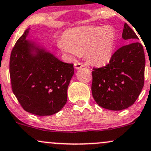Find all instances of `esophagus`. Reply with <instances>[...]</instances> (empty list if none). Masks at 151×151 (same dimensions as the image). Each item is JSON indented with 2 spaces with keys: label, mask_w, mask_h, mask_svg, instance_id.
I'll use <instances>...</instances> for the list:
<instances>
[{
  "label": "esophagus",
  "mask_w": 151,
  "mask_h": 151,
  "mask_svg": "<svg viewBox=\"0 0 151 151\" xmlns=\"http://www.w3.org/2000/svg\"><path fill=\"white\" fill-rule=\"evenodd\" d=\"M83 66H84V65L80 62H77V63H74V68L77 69H81V68L83 67Z\"/></svg>",
  "instance_id": "obj_1"
}]
</instances>
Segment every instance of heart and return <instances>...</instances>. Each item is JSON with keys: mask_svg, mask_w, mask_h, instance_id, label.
Masks as SVG:
<instances>
[{"mask_svg": "<svg viewBox=\"0 0 151 151\" xmlns=\"http://www.w3.org/2000/svg\"><path fill=\"white\" fill-rule=\"evenodd\" d=\"M63 37L57 41L61 51L72 56L85 53L89 62L101 66L113 56L116 35L110 26L83 27L67 30Z\"/></svg>", "mask_w": 151, "mask_h": 151, "instance_id": "1", "label": "heart"}]
</instances>
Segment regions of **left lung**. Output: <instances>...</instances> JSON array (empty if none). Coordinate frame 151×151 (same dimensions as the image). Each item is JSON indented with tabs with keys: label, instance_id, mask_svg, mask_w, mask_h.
Masks as SVG:
<instances>
[{
	"label": "left lung",
	"instance_id": "obj_1",
	"mask_svg": "<svg viewBox=\"0 0 151 151\" xmlns=\"http://www.w3.org/2000/svg\"><path fill=\"white\" fill-rule=\"evenodd\" d=\"M122 37L130 43L119 48L105 66L93 68L92 94L101 107L112 111L127 109L144 86L145 58L139 38L127 23Z\"/></svg>",
	"mask_w": 151,
	"mask_h": 151
}]
</instances>
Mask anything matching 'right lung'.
Segmentation results:
<instances>
[{
    "label": "right lung",
    "mask_w": 151,
    "mask_h": 151,
    "mask_svg": "<svg viewBox=\"0 0 151 151\" xmlns=\"http://www.w3.org/2000/svg\"><path fill=\"white\" fill-rule=\"evenodd\" d=\"M27 29L13 47L9 62L12 91L26 111L50 116L67 101L74 74L73 63H64L26 40ZM35 50L36 53L33 54Z\"/></svg>",
    "instance_id": "right-lung-1"
}]
</instances>
